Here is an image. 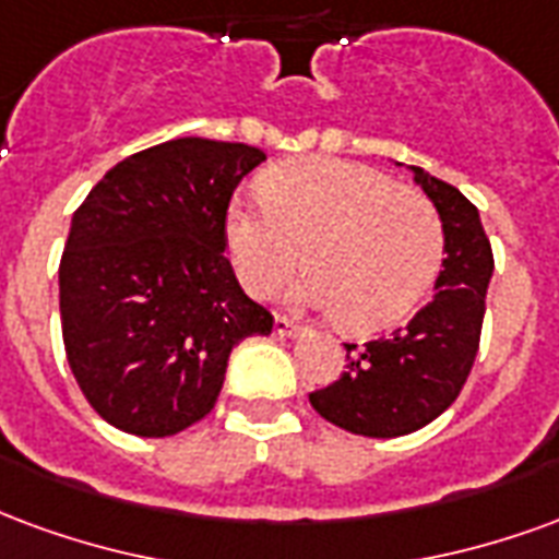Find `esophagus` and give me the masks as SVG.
I'll list each match as a JSON object with an SVG mask.
<instances>
[{
    "label": "esophagus",
    "instance_id": "esophagus-1",
    "mask_svg": "<svg viewBox=\"0 0 559 559\" xmlns=\"http://www.w3.org/2000/svg\"><path fill=\"white\" fill-rule=\"evenodd\" d=\"M274 333H280V336H292V333H297V321H292L288 316H276Z\"/></svg>",
    "mask_w": 559,
    "mask_h": 559
}]
</instances>
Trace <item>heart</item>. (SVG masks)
I'll use <instances>...</instances> for the list:
<instances>
[{
  "label": "heart",
  "mask_w": 559,
  "mask_h": 559,
  "mask_svg": "<svg viewBox=\"0 0 559 559\" xmlns=\"http://www.w3.org/2000/svg\"><path fill=\"white\" fill-rule=\"evenodd\" d=\"M262 202H231L223 238L240 285L267 297L304 267L295 300L336 312L345 330L405 321L443 264V223L429 195L381 169L300 157L267 169Z\"/></svg>",
  "instance_id": "b5f03b06"
}]
</instances>
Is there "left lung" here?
<instances>
[{"label":"left lung","mask_w":559,"mask_h":559,"mask_svg":"<svg viewBox=\"0 0 559 559\" xmlns=\"http://www.w3.org/2000/svg\"><path fill=\"white\" fill-rule=\"evenodd\" d=\"M443 223L435 297L390 336L345 345V372L309 393L321 417L364 438H399L429 426L462 393L479 352L495 255L471 199L414 166Z\"/></svg>","instance_id":"left-lung-1"}]
</instances>
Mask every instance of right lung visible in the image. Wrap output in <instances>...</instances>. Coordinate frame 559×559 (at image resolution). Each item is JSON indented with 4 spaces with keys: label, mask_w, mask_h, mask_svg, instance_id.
<instances>
[{
    "label": "right lung",
    "mask_w": 559,
    "mask_h": 559,
    "mask_svg": "<svg viewBox=\"0 0 559 559\" xmlns=\"http://www.w3.org/2000/svg\"><path fill=\"white\" fill-rule=\"evenodd\" d=\"M262 160L243 142H163L116 163L73 211L59 264L64 354L109 426L185 431L217 405L231 348L274 330L223 252L231 193Z\"/></svg>",
    "instance_id": "obj_1"
}]
</instances>
